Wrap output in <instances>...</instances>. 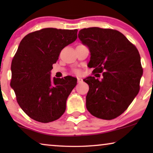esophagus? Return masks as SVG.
Listing matches in <instances>:
<instances>
[{
    "label": "esophagus",
    "mask_w": 153,
    "mask_h": 153,
    "mask_svg": "<svg viewBox=\"0 0 153 153\" xmlns=\"http://www.w3.org/2000/svg\"><path fill=\"white\" fill-rule=\"evenodd\" d=\"M77 81H78L79 83H80L83 81V79L80 78V77H77Z\"/></svg>",
    "instance_id": "34e87169"
}]
</instances>
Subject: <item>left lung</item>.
Here are the masks:
<instances>
[{"instance_id": "1", "label": "left lung", "mask_w": 153, "mask_h": 153, "mask_svg": "<svg viewBox=\"0 0 153 153\" xmlns=\"http://www.w3.org/2000/svg\"><path fill=\"white\" fill-rule=\"evenodd\" d=\"M78 37L91 53L88 66L95 68L94 73L104 70L102 79L91 76L83 79L89 85L87 109L97 118H116L139 93L143 75L139 51L124 35L112 29L83 28Z\"/></svg>"}]
</instances>
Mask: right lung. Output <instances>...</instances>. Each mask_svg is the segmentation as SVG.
<instances>
[{
	"instance_id": "obj_1",
	"label": "right lung",
	"mask_w": 153,
	"mask_h": 153,
	"mask_svg": "<svg viewBox=\"0 0 153 153\" xmlns=\"http://www.w3.org/2000/svg\"><path fill=\"white\" fill-rule=\"evenodd\" d=\"M77 30L44 28L26 35L12 61V88L22 109L33 120L47 123L57 120L77 79L51 76L61 50L76 40Z\"/></svg>"
}]
</instances>
